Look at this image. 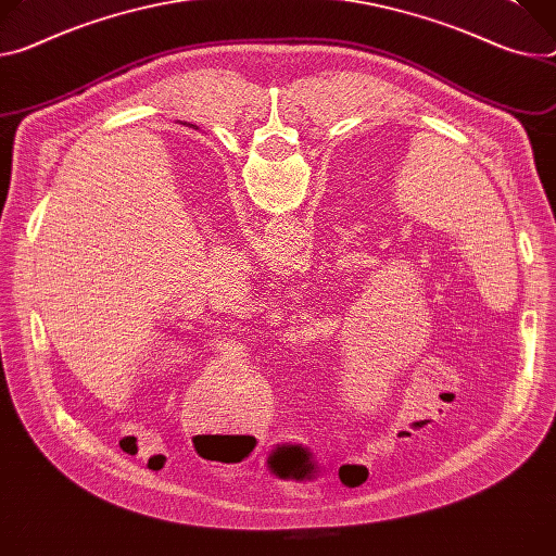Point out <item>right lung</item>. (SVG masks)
Returning a JSON list of instances; mask_svg holds the SVG:
<instances>
[{
    "mask_svg": "<svg viewBox=\"0 0 556 556\" xmlns=\"http://www.w3.org/2000/svg\"><path fill=\"white\" fill-rule=\"evenodd\" d=\"M190 126H192V124H190ZM194 447H197V452H199V454H201V457H204V452H201V447H199V443H197V439H194ZM204 459H206V457H204Z\"/></svg>",
    "mask_w": 556,
    "mask_h": 556,
    "instance_id": "right-lung-1",
    "label": "right lung"
}]
</instances>
